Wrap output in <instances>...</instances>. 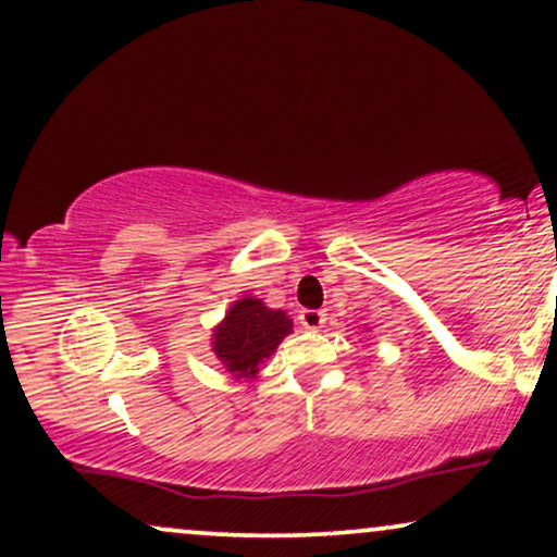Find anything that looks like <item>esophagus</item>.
Wrapping results in <instances>:
<instances>
[{
    "mask_svg": "<svg viewBox=\"0 0 557 557\" xmlns=\"http://www.w3.org/2000/svg\"><path fill=\"white\" fill-rule=\"evenodd\" d=\"M298 321H301L304 329H311V332H317V329L324 326L326 313L319 311V309H304L301 313H298Z\"/></svg>",
    "mask_w": 557,
    "mask_h": 557,
    "instance_id": "1",
    "label": "esophagus"
}]
</instances>
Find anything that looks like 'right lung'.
I'll return each instance as SVG.
<instances>
[{"instance_id":"add662e5","label":"right lung","mask_w":557,"mask_h":557,"mask_svg":"<svg viewBox=\"0 0 557 557\" xmlns=\"http://www.w3.org/2000/svg\"><path fill=\"white\" fill-rule=\"evenodd\" d=\"M294 332L284 309H269L261 298L244 296L231 304L219 326H213L211 349L233 379H253L263 359Z\"/></svg>"}]
</instances>
